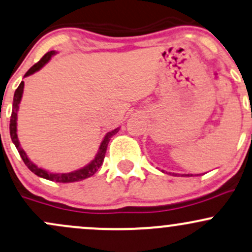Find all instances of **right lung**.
<instances>
[{"mask_svg": "<svg viewBox=\"0 0 252 252\" xmlns=\"http://www.w3.org/2000/svg\"><path fill=\"white\" fill-rule=\"evenodd\" d=\"M52 55H55V51L46 52V54L44 55L43 57H41L39 62H37L34 65H32V67L29 69V71L25 74V76H29V75H31V74L35 73L37 70H39V69L43 67V65L45 64V63L48 62L50 59H51ZM23 92H24V81H21V84L19 85V87L16 88L15 93H14L13 110H12V116H10L9 130H10V137H12L13 143L15 145L16 149H18L19 154H20L21 159L24 160L25 165H26V166L29 167L30 170H31L32 172L34 173V175H37L38 177L49 179V181H52V182H59V183H73V182L82 181V179H86V178H88V177L94 175L96 171H98V168L101 166V164H103L105 153H106L107 143H109L110 137H111L112 135L117 134L118 130H120V128H117V129H115V130L107 132L106 136L104 137L103 142H101L100 147H99V151H98V153H96L95 158L92 160V161L90 162V164L86 165L85 167L80 168V170H77V171H74V172H69V173H51V172H48V171L43 170V168L38 167L37 165L33 164L31 160L27 158L26 153H25V152L23 151V148L20 147V143H19L18 135H16V116H18L19 104H20L21 96H23Z\"/></svg>", "mask_w": 252, "mask_h": 252, "instance_id": "1", "label": "right lung"}]
</instances>
